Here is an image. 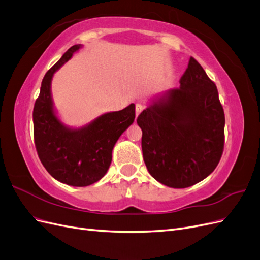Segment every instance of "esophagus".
Here are the masks:
<instances>
[{"mask_svg": "<svg viewBox=\"0 0 260 260\" xmlns=\"http://www.w3.org/2000/svg\"><path fill=\"white\" fill-rule=\"evenodd\" d=\"M143 110H144V108H143V106L142 105H136V108H135V113H136V117L143 112Z\"/></svg>", "mask_w": 260, "mask_h": 260, "instance_id": "1", "label": "esophagus"}]
</instances>
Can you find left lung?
<instances>
[{"label":"left lung","instance_id":"1","mask_svg":"<svg viewBox=\"0 0 260 260\" xmlns=\"http://www.w3.org/2000/svg\"><path fill=\"white\" fill-rule=\"evenodd\" d=\"M180 84L151 97L137 118L148 172L173 188L206 179L224 146L225 118L217 87L195 58H189Z\"/></svg>","mask_w":260,"mask_h":260}]
</instances>
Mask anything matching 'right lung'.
<instances>
[{"label":"right lung","mask_w":260,"mask_h":260,"mask_svg":"<svg viewBox=\"0 0 260 260\" xmlns=\"http://www.w3.org/2000/svg\"><path fill=\"white\" fill-rule=\"evenodd\" d=\"M81 48V44L70 48L47 72L32 113L35 145L43 167L58 182L77 187L88 186L106 175L114 145L135 120V105L131 103L80 127L62 122L52 98V79Z\"/></svg>","instance_id":"obj_1"}]
</instances>
